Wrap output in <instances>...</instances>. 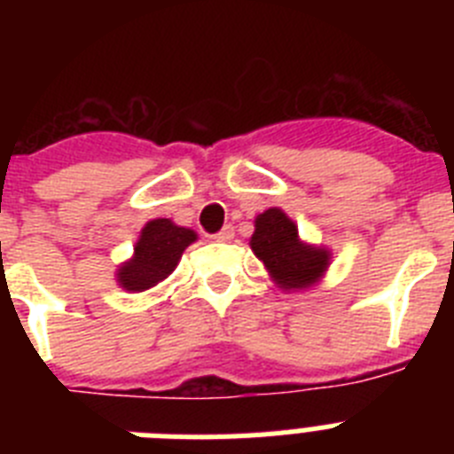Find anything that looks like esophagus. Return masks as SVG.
Instances as JSON below:
<instances>
[{
	"label": "esophagus",
	"instance_id": "esophagus-1",
	"mask_svg": "<svg viewBox=\"0 0 454 454\" xmlns=\"http://www.w3.org/2000/svg\"><path fill=\"white\" fill-rule=\"evenodd\" d=\"M214 239L215 240H231L234 239V227H231V224H224L223 230H220Z\"/></svg>",
	"mask_w": 454,
	"mask_h": 454
}]
</instances>
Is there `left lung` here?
Returning a JSON list of instances; mask_svg holds the SVG:
<instances>
[{
  "label": "left lung",
  "instance_id": "left-lung-1",
  "mask_svg": "<svg viewBox=\"0 0 454 454\" xmlns=\"http://www.w3.org/2000/svg\"><path fill=\"white\" fill-rule=\"evenodd\" d=\"M250 247L270 272L272 282L284 291L314 286L330 266V250L302 243L298 224L282 208H268L256 215Z\"/></svg>",
  "mask_w": 454,
  "mask_h": 454
}]
</instances>
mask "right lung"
<instances>
[{"mask_svg": "<svg viewBox=\"0 0 454 454\" xmlns=\"http://www.w3.org/2000/svg\"><path fill=\"white\" fill-rule=\"evenodd\" d=\"M198 240V234L168 218H156L140 230L134 256L118 268L115 277L124 291L140 293L163 282L182 259L184 250Z\"/></svg>", "mask_w": 454, "mask_h": 454, "instance_id": "obj_1", "label": "right lung"}]
</instances>
